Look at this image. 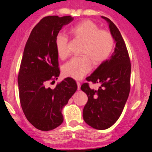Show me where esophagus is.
<instances>
[{
    "mask_svg": "<svg viewBox=\"0 0 152 152\" xmlns=\"http://www.w3.org/2000/svg\"><path fill=\"white\" fill-rule=\"evenodd\" d=\"M77 84V87H78V90L80 89V83L79 82H76Z\"/></svg>",
    "mask_w": 152,
    "mask_h": 152,
    "instance_id": "34e87169",
    "label": "esophagus"
}]
</instances>
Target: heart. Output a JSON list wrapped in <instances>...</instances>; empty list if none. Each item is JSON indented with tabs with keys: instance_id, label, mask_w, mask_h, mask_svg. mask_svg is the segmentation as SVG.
Wrapping results in <instances>:
<instances>
[{
	"instance_id": "obj_1",
	"label": "heart",
	"mask_w": 152,
	"mask_h": 152,
	"mask_svg": "<svg viewBox=\"0 0 152 152\" xmlns=\"http://www.w3.org/2000/svg\"><path fill=\"white\" fill-rule=\"evenodd\" d=\"M69 33L74 39L83 42L80 57L73 58L63 67L65 76L80 80L94 65H99L108 58L113 50L114 39L110 32L99 30V26L91 20H84L69 29ZM54 45L58 57L64 59L68 55L67 38L58 34L54 40Z\"/></svg>"
}]
</instances>
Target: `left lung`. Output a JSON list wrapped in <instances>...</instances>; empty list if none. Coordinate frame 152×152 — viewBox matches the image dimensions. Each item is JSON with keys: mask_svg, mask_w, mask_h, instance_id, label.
Listing matches in <instances>:
<instances>
[{"mask_svg": "<svg viewBox=\"0 0 152 152\" xmlns=\"http://www.w3.org/2000/svg\"><path fill=\"white\" fill-rule=\"evenodd\" d=\"M108 24L115 47L108 59L102 63L87 81L100 85L98 89H91L87 83L81 90L88 96L83 109V119L97 130L111 127L119 118L130 89L131 64L128 53L119 29L108 18L102 16Z\"/></svg>", "mask_w": 152, "mask_h": 152, "instance_id": "8db88e82", "label": "left lung"}]
</instances>
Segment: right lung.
<instances>
[{"mask_svg":"<svg viewBox=\"0 0 152 152\" xmlns=\"http://www.w3.org/2000/svg\"><path fill=\"white\" fill-rule=\"evenodd\" d=\"M73 20L71 15L44 18L24 47L18 77L20 101L26 119L38 130L49 131L63 123V108L78 88L72 78H65L53 89L46 87L60 74L55 37Z\"/></svg>","mask_w":152,"mask_h":152,"instance_id":"1","label":"right lung"}]
</instances>
